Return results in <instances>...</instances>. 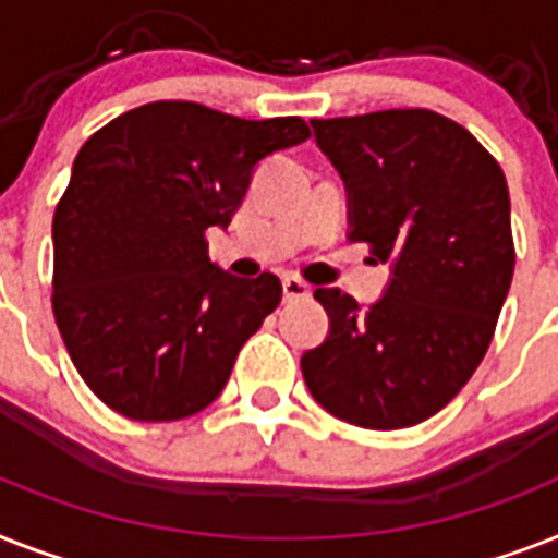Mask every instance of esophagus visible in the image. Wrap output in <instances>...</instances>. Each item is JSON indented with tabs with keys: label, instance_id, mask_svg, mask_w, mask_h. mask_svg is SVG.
Instances as JSON below:
<instances>
[{
	"label": "esophagus",
	"instance_id": "esophagus-1",
	"mask_svg": "<svg viewBox=\"0 0 558 558\" xmlns=\"http://www.w3.org/2000/svg\"><path fill=\"white\" fill-rule=\"evenodd\" d=\"M312 289L303 283L301 278H294V275H287L283 278V301H303V298H310Z\"/></svg>",
	"mask_w": 558,
	"mask_h": 558
}]
</instances>
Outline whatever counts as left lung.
Segmentation results:
<instances>
[{
  "mask_svg": "<svg viewBox=\"0 0 558 558\" xmlns=\"http://www.w3.org/2000/svg\"><path fill=\"white\" fill-rule=\"evenodd\" d=\"M312 129L350 192V240L392 260V280L366 310L341 289H315L332 329L301 357L303 381L357 427H412L459 396L496 332L515 266L505 171L429 108Z\"/></svg>",
  "mask_w": 558,
  "mask_h": 558,
  "instance_id": "1",
  "label": "left lung"
}]
</instances>
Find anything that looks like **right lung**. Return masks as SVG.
<instances>
[{
  "mask_svg": "<svg viewBox=\"0 0 558 558\" xmlns=\"http://www.w3.org/2000/svg\"><path fill=\"white\" fill-rule=\"evenodd\" d=\"M303 140L301 117L240 120L185 99L131 108L85 140L53 211L51 303L102 404L180 421L223 392L283 287L211 264L206 232L232 223L257 162Z\"/></svg>",
  "mask_w": 558,
  "mask_h": 558,
  "instance_id": "add662e5",
  "label": "right lung"
}]
</instances>
